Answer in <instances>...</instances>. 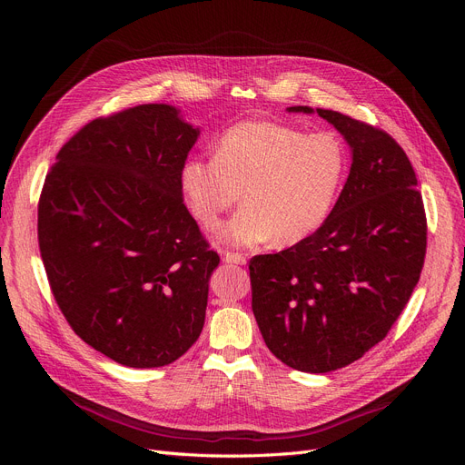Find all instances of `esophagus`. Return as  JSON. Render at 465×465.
Masks as SVG:
<instances>
[{"instance_id":"34e87169","label":"esophagus","mask_w":465,"mask_h":465,"mask_svg":"<svg viewBox=\"0 0 465 465\" xmlns=\"http://www.w3.org/2000/svg\"><path fill=\"white\" fill-rule=\"evenodd\" d=\"M224 260L228 263H237V265H245L247 263V256L241 252H224Z\"/></svg>"}]
</instances>
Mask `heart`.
I'll list each match as a JSON object with an SVG mask.
<instances>
[{"label": "heart", "instance_id": "1", "mask_svg": "<svg viewBox=\"0 0 465 465\" xmlns=\"http://www.w3.org/2000/svg\"><path fill=\"white\" fill-rule=\"evenodd\" d=\"M349 167L343 141L277 122L247 120L220 137L216 154L183 163L181 188L192 214L213 228L241 195L242 205L214 237L223 245L267 241L294 245L319 230Z\"/></svg>", "mask_w": 465, "mask_h": 465}]
</instances>
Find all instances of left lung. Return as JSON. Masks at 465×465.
<instances>
[{"mask_svg": "<svg viewBox=\"0 0 465 465\" xmlns=\"http://www.w3.org/2000/svg\"><path fill=\"white\" fill-rule=\"evenodd\" d=\"M316 113L351 144L349 179L319 230L254 256L249 270L267 349L292 370L328 373L361 358L398 321L420 279L428 226L396 139L337 111Z\"/></svg>", "mask_w": 465, "mask_h": 465, "instance_id": "left-lung-1", "label": "left lung"}]
</instances>
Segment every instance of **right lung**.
I'll return each instance as SVG.
<instances>
[{
  "label": "right lung",
  "instance_id": "obj_1",
  "mask_svg": "<svg viewBox=\"0 0 465 465\" xmlns=\"http://www.w3.org/2000/svg\"><path fill=\"white\" fill-rule=\"evenodd\" d=\"M198 135L165 104L95 118L62 146L41 190L53 296L86 345L128 368L175 361L203 330L220 258L181 188Z\"/></svg>",
  "mask_w": 465,
  "mask_h": 465
}]
</instances>
